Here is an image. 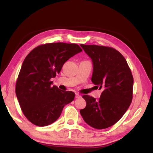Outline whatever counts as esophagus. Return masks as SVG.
I'll return each mask as SVG.
<instances>
[{"label": "esophagus", "instance_id": "esophagus-1", "mask_svg": "<svg viewBox=\"0 0 153 153\" xmlns=\"http://www.w3.org/2000/svg\"><path fill=\"white\" fill-rule=\"evenodd\" d=\"M80 97H81V96L79 94H78V93H75V98H80Z\"/></svg>", "mask_w": 153, "mask_h": 153}]
</instances>
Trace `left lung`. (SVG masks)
<instances>
[{"instance_id": "1", "label": "left lung", "mask_w": 153, "mask_h": 153, "mask_svg": "<svg viewBox=\"0 0 153 153\" xmlns=\"http://www.w3.org/2000/svg\"><path fill=\"white\" fill-rule=\"evenodd\" d=\"M80 46L93 63L91 81L102 92L98 100L83 95L86 106L80 112L91 127L107 128L119 121L131 103L133 78L131 69L123 55L112 47Z\"/></svg>"}]
</instances>
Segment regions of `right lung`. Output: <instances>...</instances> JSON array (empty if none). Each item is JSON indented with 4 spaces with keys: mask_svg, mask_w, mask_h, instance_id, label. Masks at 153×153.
Returning <instances> with one entry per match:
<instances>
[{
    "mask_svg": "<svg viewBox=\"0 0 153 153\" xmlns=\"http://www.w3.org/2000/svg\"><path fill=\"white\" fill-rule=\"evenodd\" d=\"M82 50L75 43L41 45L27 55L16 83V95L23 113L38 126L59 119L64 106L75 98L72 91L52 86L51 78L59 74L68 60Z\"/></svg>",
    "mask_w": 153,
    "mask_h": 153,
    "instance_id": "1",
    "label": "right lung"
}]
</instances>
